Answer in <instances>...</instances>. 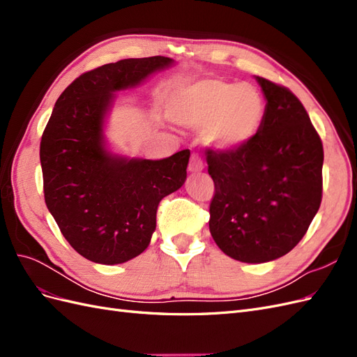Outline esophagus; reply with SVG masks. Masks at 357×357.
Masks as SVG:
<instances>
[{
    "label": "esophagus",
    "instance_id": "1",
    "mask_svg": "<svg viewBox=\"0 0 357 357\" xmlns=\"http://www.w3.org/2000/svg\"><path fill=\"white\" fill-rule=\"evenodd\" d=\"M188 169H189V172H201L204 169L202 159L198 155H192Z\"/></svg>",
    "mask_w": 357,
    "mask_h": 357
}]
</instances>
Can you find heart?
Listing matches in <instances>:
<instances>
[{
  "label": "heart",
  "instance_id": "1",
  "mask_svg": "<svg viewBox=\"0 0 357 357\" xmlns=\"http://www.w3.org/2000/svg\"><path fill=\"white\" fill-rule=\"evenodd\" d=\"M168 112L178 125L205 131V139L214 149L234 152L259 131L265 104L252 86L204 79L176 89Z\"/></svg>",
  "mask_w": 357,
  "mask_h": 357
}]
</instances>
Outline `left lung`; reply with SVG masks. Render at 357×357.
I'll return each instance as SVG.
<instances>
[{
    "instance_id": "left-lung-1",
    "label": "left lung",
    "mask_w": 357,
    "mask_h": 357,
    "mask_svg": "<svg viewBox=\"0 0 357 357\" xmlns=\"http://www.w3.org/2000/svg\"><path fill=\"white\" fill-rule=\"evenodd\" d=\"M266 100L261 128L234 152H207L215 193L210 232L235 261L264 264L305 235L321 202L323 146L289 89L255 77Z\"/></svg>"
}]
</instances>
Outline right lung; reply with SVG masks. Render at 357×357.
Masks as SVG:
<instances>
[{
  "instance_id": "right-lung-1",
  "label": "right lung",
  "mask_w": 357,
  "mask_h": 357,
  "mask_svg": "<svg viewBox=\"0 0 357 357\" xmlns=\"http://www.w3.org/2000/svg\"><path fill=\"white\" fill-rule=\"evenodd\" d=\"M174 66L165 56L122 59L82 74L61 93L43 132L46 205L75 252L101 265L142 255L162 198L186 181L189 150L164 159L112 152L105 137L116 92Z\"/></svg>"
}]
</instances>
